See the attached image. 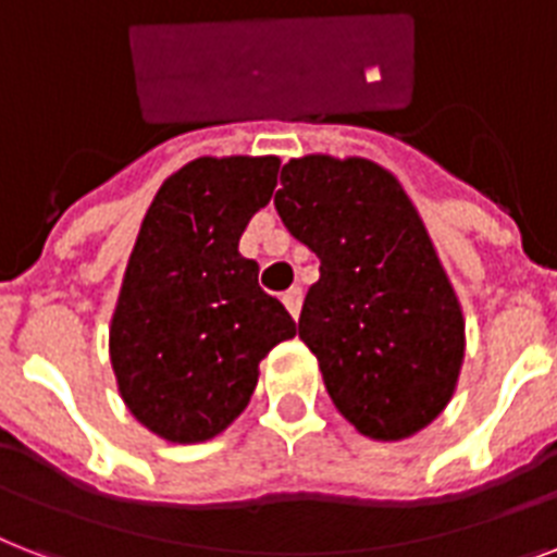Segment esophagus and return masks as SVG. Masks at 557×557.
I'll return each instance as SVG.
<instances>
[{"label": "esophagus", "mask_w": 557, "mask_h": 557, "mask_svg": "<svg viewBox=\"0 0 557 557\" xmlns=\"http://www.w3.org/2000/svg\"><path fill=\"white\" fill-rule=\"evenodd\" d=\"M283 306H286L288 314H292L294 320L300 318V306H302V292H300V288H288V292L283 294Z\"/></svg>", "instance_id": "1"}]
</instances>
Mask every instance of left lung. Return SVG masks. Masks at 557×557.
I'll use <instances>...</instances> for the list:
<instances>
[{"mask_svg":"<svg viewBox=\"0 0 557 557\" xmlns=\"http://www.w3.org/2000/svg\"><path fill=\"white\" fill-rule=\"evenodd\" d=\"M280 185V220L320 257L300 341L332 404L372 441L418 435L455 395L467 349L458 294L418 208L363 157L288 160Z\"/></svg>","mask_w":557,"mask_h":557,"instance_id":"1","label":"left lung"}]
</instances>
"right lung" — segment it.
<instances>
[{"mask_svg":"<svg viewBox=\"0 0 557 557\" xmlns=\"http://www.w3.org/2000/svg\"><path fill=\"white\" fill-rule=\"evenodd\" d=\"M277 171V157L191 160L160 185L139 225L108 351L128 411L162 441L225 432L255 395L260 360L297 334L237 248Z\"/></svg>","mask_w":557,"mask_h":557,"instance_id":"obj_1","label":"right lung"}]
</instances>
